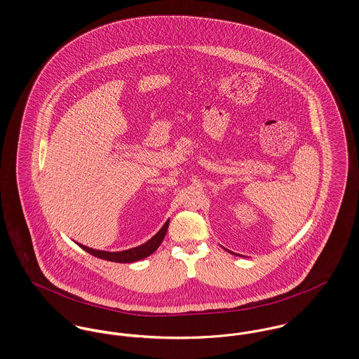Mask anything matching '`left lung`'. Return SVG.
Here are the masks:
<instances>
[{
	"label": "left lung",
	"mask_w": 359,
	"mask_h": 359,
	"mask_svg": "<svg viewBox=\"0 0 359 359\" xmlns=\"http://www.w3.org/2000/svg\"><path fill=\"white\" fill-rule=\"evenodd\" d=\"M228 252H229V250H228Z\"/></svg>",
	"instance_id": "obj_1"
}]
</instances>
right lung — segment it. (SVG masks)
Wrapping results in <instances>:
<instances>
[{"label": "right lung", "mask_w": 359, "mask_h": 359, "mask_svg": "<svg viewBox=\"0 0 359 359\" xmlns=\"http://www.w3.org/2000/svg\"><path fill=\"white\" fill-rule=\"evenodd\" d=\"M168 224L170 221L167 219V222L161 226V229L154 235L152 239H149L147 243L141 245V246H137V248H133V249H128V250H123V252H103V250H95V249H91V248H87L84 245H80L77 243L83 250H86L87 253L93 255V256L98 257V258H102L106 261H111V262H123V264H127V262H134V261H140L145 257H149L152 253H154L157 250V248L161 245L164 236H165V232H167V228H168Z\"/></svg>", "instance_id": "right-lung-1"}]
</instances>
